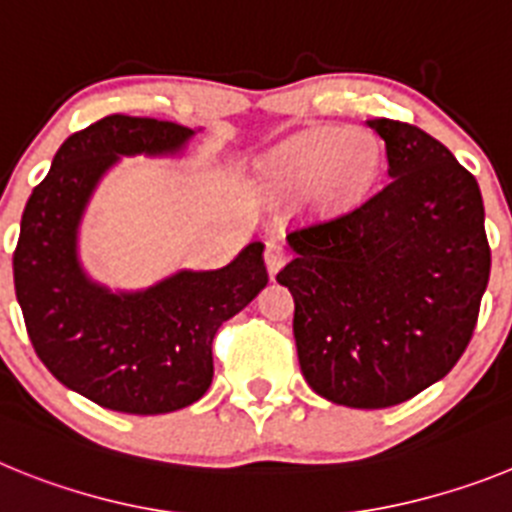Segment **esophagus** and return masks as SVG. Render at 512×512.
Masks as SVG:
<instances>
[{
	"instance_id": "1",
	"label": "esophagus",
	"mask_w": 512,
	"mask_h": 512,
	"mask_svg": "<svg viewBox=\"0 0 512 512\" xmlns=\"http://www.w3.org/2000/svg\"><path fill=\"white\" fill-rule=\"evenodd\" d=\"M287 256H289V251H287V246H284V243H279V241L266 243L264 264H266V269H269L271 277H274V274H277V271L282 269L284 264H287Z\"/></svg>"
}]
</instances>
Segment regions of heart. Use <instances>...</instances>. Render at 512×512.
Returning <instances> with one entry per match:
<instances>
[{
	"label": "heart",
	"instance_id": "obj_1",
	"mask_svg": "<svg viewBox=\"0 0 512 512\" xmlns=\"http://www.w3.org/2000/svg\"><path fill=\"white\" fill-rule=\"evenodd\" d=\"M379 169V148L361 130L320 128L289 140L271 156L269 171L282 187H320L330 194H356Z\"/></svg>",
	"mask_w": 512,
	"mask_h": 512
}]
</instances>
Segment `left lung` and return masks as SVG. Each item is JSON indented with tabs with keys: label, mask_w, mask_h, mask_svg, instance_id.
Returning a JSON list of instances; mask_svg holds the SVG:
<instances>
[{
	"label": "left lung",
	"mask_w": 512,
	"mask_h": 512,
	"mask_svg": "<svg viewBox=\"0 0 512 512\" xmlns=\"http://www.w3.org/2000/svg\"><path fill=\"white\" fill-rule=\"evenodd\" d=\"M390 182L359 205L287 233L277 282L295 297L302 377L325 400L379 410L454 369L477 325L490 243L477 179L400 120L366 122Z\"/></svg>",
	"instance_id": "8db88e82"
}]
</instances>
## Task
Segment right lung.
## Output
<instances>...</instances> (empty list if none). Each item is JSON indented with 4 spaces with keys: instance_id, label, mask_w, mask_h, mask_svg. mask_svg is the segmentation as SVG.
<instances>
[{
    "instance_id": "right-lung-1",
    "label": "right lung",
    "mask_w": 512,
    "mask_h": 512,
    "mask_svg": "<svg viewBox=\"0 0 512 512\" xmlns=\"http://www.w3.org/2000/svg\"><path fill=\"white\" fill-rule=\"evenodd\" d=\"M194 130L110 115L66 138L33 189L15 248V292L48 372L107 410L161 415L200 400L212 382V338L269 282L264 243L228 266L176 271L140 292H110L81 269V215L120 156L179 153Z\"/></svg>"
}]
</instances>
